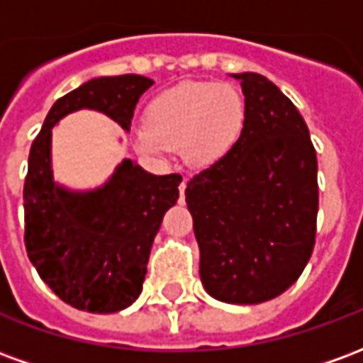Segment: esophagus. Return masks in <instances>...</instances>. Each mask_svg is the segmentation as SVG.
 <instances>
[{"label":"esophagus","mask_w":363,"mask_h":363,"mask_svg":"<svg viewBox=\"0 0 363 363\" xmlns=\"http://www.w3.org/2000/svg\"><path fill=\"white\" fill-rule=\"evenodd\" d=\"M184 190H186V181L181 182V186H179V202H184Z\"/></svg>","instance_id":"obj_1"}]
</instances>
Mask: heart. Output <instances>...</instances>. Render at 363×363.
<instances>
[{
    "instance_id": "b5f03b06",
    "label": "heart",
    "mask_w": 363,
    "mask_h": 363,
    "mask_svg": "<svg viewBox=\"0 0 363 363\" xmlns=\"http://www.w3.org/2000/svg\"><path fill=\"white\" fill-rule=\"evenodd\" d=\"M247 122L243 95L225 83H181L161 91L145 108V126L135 145L147 155H163L181 145L192 167H212L228 157L241 140Z\"/></svg>"
}]
</instances>
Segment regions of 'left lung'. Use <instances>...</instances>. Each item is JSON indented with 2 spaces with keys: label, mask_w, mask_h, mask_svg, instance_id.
I'll use <instances>...</instances> for the list:
<instances>
[{
  "label": "left lung",
  "mask_w": 363,
  "mask_h": 363,
  "mask_svg": "<svg viewBox=\"0 0 363 363\" xmlns=\"http://www.w3.org/2000/svg\"><path fill=\"white\" fill-rule=\"evenodd\" d=\"M247 122L235 150L196 173L186 204L206 291L237 305L274 299L301 276L317 231V153L294 103L259 74H237Z\"/></svg>",
  "instance_id": "obj_1"
}]
</instances>
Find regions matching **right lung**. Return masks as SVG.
Returning a JSON list of instances; mask_svg holds the SVG:
<instances>
[{
	"mask_svg": "<svg viewBox=\"0 0 363 363\" xmlns=\"http://www.w3.org/2000/svg\"><path fill=\"white\" fill-rule=\"evenodd\" d=\"M153 82L112 75L60 96L28 153L25 249L43 281L75 309L116 313L142 294L153 239L177 204L181 174L155 177L126 159L103 189L69 192L52 181V126L79 108H95L130 130L140 96Z\"/></svg>",
	"mask_w": 363,
	"mask_h": 363,
	"instance_id": "1",
	"label": "right lung"
}]
</instances>
